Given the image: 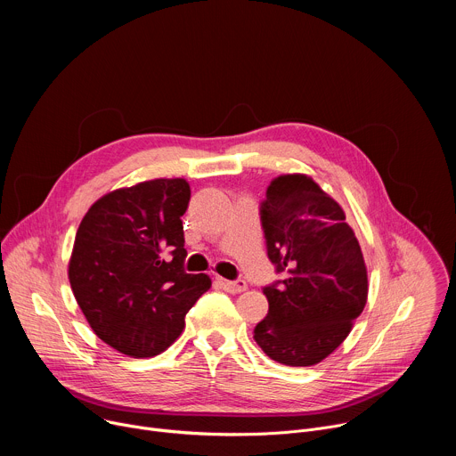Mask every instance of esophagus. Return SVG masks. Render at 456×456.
Instances as JSON below:
<instances>
[{
  "label": "esophagus",
  "instance_id": "1",
  "mask_svg": "<svg viewBox=\"0 0 456 456\" xmlns=\"http://www.w3.org/2000/svg\"><path fill=\"white\" fill-rule=\"evenodd\" d=\"M218 283L222 285V289H224V290H227V292H231V294H240V292H243V290L247 289V283H245L243 280L229 281V280H222V278H218Z\"/></svg>",
  "mask_w": 456,
  "mask_h": 456
}]
</instances>
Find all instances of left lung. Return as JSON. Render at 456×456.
Returning a JSON list of instances; mask_svg holds the SVG:
<instances>
[{"instance_id":"8db88e82","label":"left lung","mask_w":456,"mask_h":456,"mask_svg":"<svg viewBox=\"0 0 456 456\" xmlns=\"http://www.w3.org/2000/svg\"><path fill=\"white\" fill-rule=\"evenodd\" d=\"M267 256L283 280L264 287L254 341L287 366H312L350 334L368 297L364 257L339 204L312 178L283 175L259 204Z\"/></svg>"}]
</instances>
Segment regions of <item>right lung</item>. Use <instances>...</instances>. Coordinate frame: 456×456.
<instances>
[{
  "instance_id": "right-lung-1",
  "label": "right lung",
  "mask_w": 456,
  "mask_h": 456,
  "mask_svg": "<svg viewBox=\"0 0 456 456\" xmlns=\"http://www.w3.org/2000/svg\"><path fill=\"white\" fill-rule=\"evenodd\" d=\"M191 199L183 178L117 189L83 218L69 278L92 330L129 357H153L183 330L185 314L211 289L187 274L182 215Z\"/></svg>"
}]
</instances>
